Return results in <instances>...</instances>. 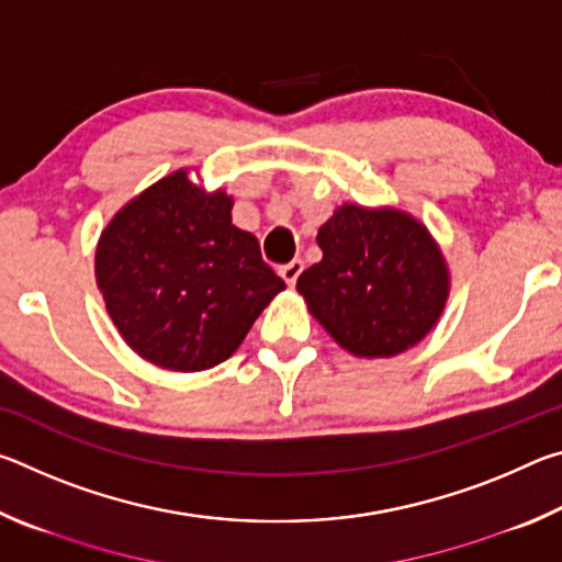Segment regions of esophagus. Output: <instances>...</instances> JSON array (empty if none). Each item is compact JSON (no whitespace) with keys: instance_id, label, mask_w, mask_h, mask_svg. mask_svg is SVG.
<instances>
[{"instance_id":"obj_1","label":"esophagus","mask_w":562,"mask_h":562,"mask_svg":"<svg viewBox=\"0 0 562 562\" xmlns=\"http://www.w3.org/2000/svg\"><path fill=\"white\" fill-rule=\"evenodd\" d=\"M300 272H302V260H292V262H288V265H282V268H280V278L292 288V284L297 282Z\"/></svg>"}]
</instances>
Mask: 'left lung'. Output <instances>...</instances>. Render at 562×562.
Here are the masks:
<instances>
[{"label": "left lung", "instance_id": "8db88e82", "mask_svg": "<svg viewBox=\"0 0 562 562\" xmlns=\"http://www.w3.org/2000/svg\"><path fill=\"white\" fill-rule=\"evenodd\" d=\"M317 245L322 260L300 274L297 292L349 355H402L443 315L449 265L429 227L412 213L345 203L319 227Z\"/></svg>", "mask_w": 562, "mask_h": 562}]
</instances>
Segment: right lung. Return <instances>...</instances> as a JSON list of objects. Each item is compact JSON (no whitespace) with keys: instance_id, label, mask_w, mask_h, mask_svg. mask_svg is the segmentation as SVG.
<instances>
[{"instance_id":"right-lung-1","label":"right lung","mask_w":562,"mask_h":562,"mask_svg":"<svg viewBox=\"0 0 562 562\" xmlns=\"http://www.w3.org/2000/svg\"><path fill=\"white\" fill-rule=\"evenodd\" d=\"M97 284L123 341L170 372L221 364L284 290L258 237L233 225V195L188 168L121 207L97 245Z\"/></svg>"}]
</instances>
